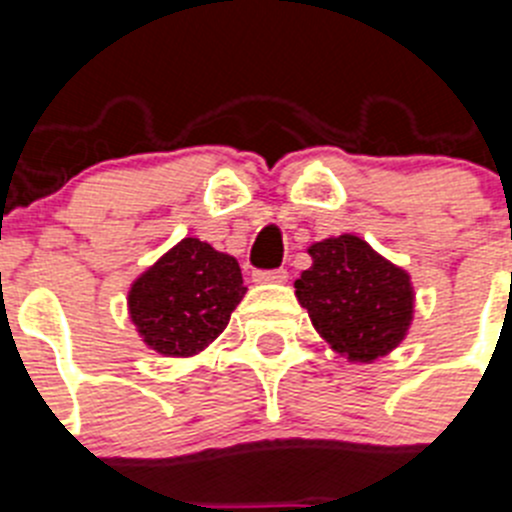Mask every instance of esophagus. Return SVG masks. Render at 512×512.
I'll use <instances>...</instances> for the list:
<instances>
[{
	"label": "esophagus",
	"mask_w": 512,
	"mask_h": 512,
	"mask_svg": "<svg viewBox=\"0 0 512 512\" xmlns=\"http://www.w3.org/2000/svg\"><path fill=\"white\" fill-rule=\"evenodd\" d=\"M253 282H259V284H282V282H287V269L253 271Z\"/></svg>",
	"instance_id": "1"
}]
</instances>
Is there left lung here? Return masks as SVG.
Segmentation results:
<instances>
[{
    "label": "left lung",
    "mask_w": 512,
    "mask_h": 512,
    "mask_svg": "<svg viewBox=\"0 0 512 512\" xmlns=\"http://www.w3.org/2000/svg\"><path fill=\"white\" fill-rule=\"evenodd\" d=\"M307 253L312 266L295 282V295L330 348L372 364L400 346L415 305L408 271L351 233L312 243Z\"/></svg>",
    "instance_id": "obj_1"
}]
</instances>
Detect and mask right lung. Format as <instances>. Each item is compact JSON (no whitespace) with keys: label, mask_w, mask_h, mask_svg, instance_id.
<instances>
[{"label":"right lung","mask_w":512,"mask_h":512,"mask_svg":"<svg viewBox=\"0 0 512 512\" xmlns=\"http://www.w3.org/2000/svg\"><path fill=\"white\" fill-rule=\"evenodd\" d=\"M243 295L241 266L233 256L200 238H184L135 279L128 310L148 348L194 356L223 333Z\"/></svg>","instance_id":"obj_1"}]
</instances>
